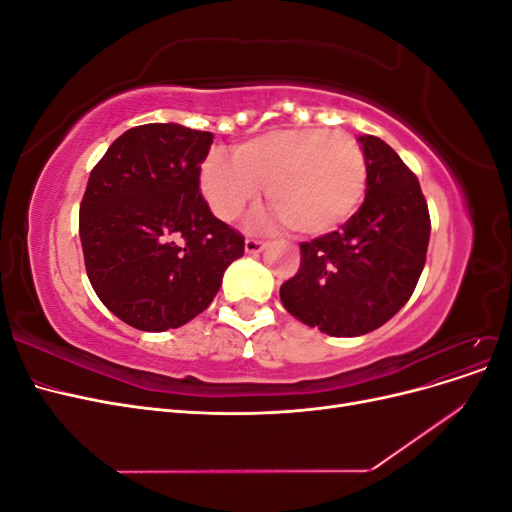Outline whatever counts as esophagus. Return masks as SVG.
<instances>
[{"mask_svg":"<svg viewBox=\"0 0 512 512\" xmlns=\"http://www.w3.org/2000/svg\"><path fill=\"white\" fill-rule=\"evenodd\" d=\"M267 247V243L265 241H260V239H245V252L247 254H260L262 250H265Z\"/></svg>","mask_w":512,"mask_h":512,"instance_id":"esophagus-1","label":"esophagus"}]
</instances>
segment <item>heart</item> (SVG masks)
<instances>
[{
  "label": "heart",
  "instance_id": "heart-1",
  "mask_svg": "<svg viewBox=\"0 0 512 512\" xmlns=\"http://www.w3.org/2000/svg\"><path fill=\"white\" fill-rule=\"evenodd\" d=\"M262 185L275 218L290 230L303 237L329 235L363 203V149L346 132L284 128L239 143L232 158L211 153L200 168V190L224 222L254 205Z\"/></svg>",
  "mask_w": 512,
  "mask_h": 512
}]
</instances>
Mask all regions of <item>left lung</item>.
<instances>
[{"label":"left lung","mask_w":512,"mask_h":512,"mask_svg":"<svg viewBox=\"0 0 512 512\" xmlns=\"http://www.w3.org/2000/svg\"><path fill=\"white\" fill-rule=\"evenodd\" d=\"M365 203L342 226L301 243V267L280 288L288 312L333 337H356L408 303L425 267L429 209L416 175L382 138L363 134Z\"/></svg>","instance_id":"8db88e82"}]
</instances>
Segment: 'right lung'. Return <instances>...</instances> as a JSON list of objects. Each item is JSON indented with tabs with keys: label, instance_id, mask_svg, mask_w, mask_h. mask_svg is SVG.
Returning a JSON list of instances; mask_svg holds the SVG:
<instances>
[{
	"label": "right lung",
	"instance_id": "right-lung-1",
	"mask_svg": "<svg viewBox=\"0 0 512 512\" xmlns=\"http://www.w3.org/2000/svg\"><path fill=\"white\" fill-rule=\"evenodd\" d=\"M211 143V132L145 123L123 132L91 170L79 211L87 277L134 329L183 327L243 256L245 239L200 194Z\"/></svg>",
	"mask_w": 512,
	"mask_h": 512
}]
</instances>
